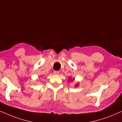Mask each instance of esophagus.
I'll use <instances>...</instances> for the list:
<instances>
[{
	"label": "esophagus",
	"instance_id": "esophagus-1",
	"mask_svg": "<svg viewBox=\"0 0 122 122\" xmlns=\"http://www.w3.org/2000/svg\"><path fill=\"white\" fill-rule=\"evenodd\" d=\"M54 73L55 75H58V74L59 73V71H54Z\"/></svg>",
	"mask_w": 122,
	"mask_h": 122
}]
</instances>
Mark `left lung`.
<instances>
[{
    "label": "left lung",
    "mask_w": 122,
    "mask_h": 122,
    "mask_svg": "<svg viewBox=\"0 0 122 122\" xmlns=\"http://www.w3.org/2000/svg\"><path fill=\"white\" fill-rule=\"evenodd\" d=\"M69 79H70V80H71V78H69Z\"/></svg>",
    "instance_id": "left-lung-1"
}]
</instances>
